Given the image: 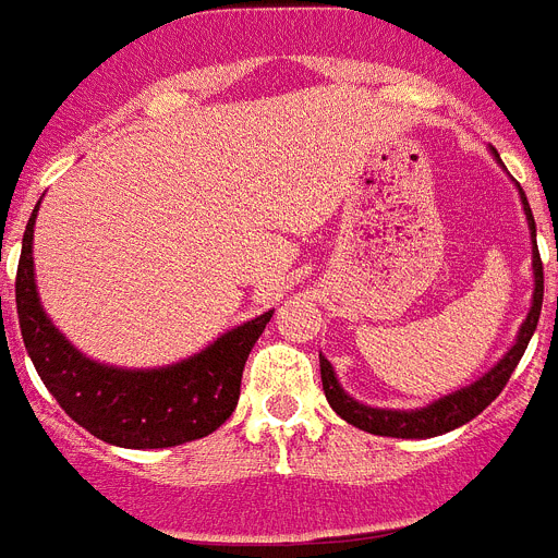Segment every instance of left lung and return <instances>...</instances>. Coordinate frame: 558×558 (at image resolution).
<instances>
[{"label": "left lung", "mask_w": 558, "mask_h": 558, "mask_svg": "<svg viewBox=\"0 0 558 558\" xmlns=\"http://www.w3.org/2000/svg\"><path fill=\"white\" fill-rule=\"evenodd\" d=\"M524 215L530 220V229H533V238H536V223H533V211L527 206V197L522 192ZM533 275H536V289H533V306L527 312V320L522 324V332H519V341L513 343V350L501 357L499 364L493 366L490 373L484 375L482 381L470 384V387L452 392V396L441 398L436 404L424 407V410H375V407H364L352 401L347 392L341 389L338 378H335L332 364L320 357V381H324L326 401L332 407L343 421H350L352 427L364 429V433H373V436H392V438H433L441 436V433H450V429L468 424L470 418H475L484 407L496 401L501 389L507 387L510 375H513L515 364L522 361L524 350H527L530 335L536 329L538 315H542V298H545V271H542V257H538V248H533Z\"/></svg>", "instance_id": "left-lung-1"}]
</instances>
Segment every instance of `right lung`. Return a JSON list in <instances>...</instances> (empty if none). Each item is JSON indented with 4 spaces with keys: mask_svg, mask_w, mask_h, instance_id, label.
Wrapping results in <instances>:
<instances>
[{
    "mask_svg": "<svg viewBox=\"0 0 558 558\" xmlns=\"http://www.w3.org/2000/svg\"><path fill=\"white\" fill-rule=\"evenodd\" d=\"M36 208L22 238L16 315L25 350L59 407L90 436L129 450L177 447L215 433L238 407L243 366L271 312L226 332L201 355L174 366L114 369L94 364L57 332L36 298L31 257Z\"/></svg>",
    "mask_w": 558,
    "mask_h": 558,
    "instance_id": "add662e5",
    "label": "right lung"
}]
</instances>
